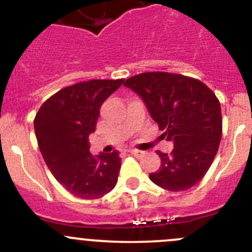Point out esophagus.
Masks as SVG:
<instances>
[{
	"mask_svg": "<svg viewBox=\"0 0 252 252\" xmlns=\"http://www.w3.org/2000/svg\"><path fill=\"white\" fill-rule=\"evenodd\" d=\"M126 152H129V154L134 155V156H140V155H141V151H139V150H134V149L128 150V151H126Z\"/></svg>",
	"mask_w": 252,
	"mask_h": 252,
	"instance_id": "1",
	"label": "esophagus"
}]
</instances>
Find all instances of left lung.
Segmentation results:
<instances>
[{"label": "left lung", "mask_w": 252, "mask_h": 252, "mask_svg": "<svg viewBox=\"0 0 252 252\" xmlns=\"http://www.w3.org/2000/svg\"><path fill=\"white\" fill-rule=\"evenodd\" d=\"M124 85L144 100L152 119L174 142L171 154L157 151L161 167L150 179L162 189L184 191L196 185L215 159L222 136L217 96L199 79L167 72H147Z\"/></svg>", "instance_id": "1"}]
</instances>
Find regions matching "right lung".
<instances>
[{
    "instance_id": "right-lung-1",
    "label": "right lung",
    "mask_w": 252,
    "mask_h": 252,
    "mask_svg": "<svg viewBox=\"0 0 252 252\" xmlns=\"http://www.w3.org/2000/svg\"><path fill=\"white\" fill-rule=\"evenodd\" d=\"M123 81L93 79L73 84L47 98L35 116L37 145L48 169L80 199H100L118 180L119 152L93 156L89 135L95 131L101 105Z\"/></svg>"
}]
</instances>
